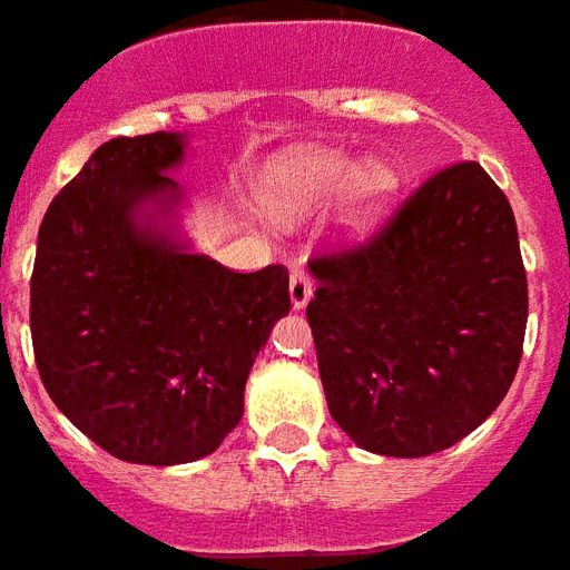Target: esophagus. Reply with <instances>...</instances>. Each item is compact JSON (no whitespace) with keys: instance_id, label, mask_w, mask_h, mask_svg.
<instances>
[{"instance_id":"34e87169","label":"esophagus","mask_w":570,"mask_h":570,"mask_svg":"<svg viewBox=\"0 0 570 570\" xmlns=\"http://www.w3.org/2000/svg\"><path fill=\"white\" fill-rule=\"evenodd\" d=\"M288 291H291V306H294V309H303V306L309 303V297H313V279H309L303 269H294V273H291Z\"/></svg>"}]
</instances>
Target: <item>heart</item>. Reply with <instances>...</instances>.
I'll use <instances>...</instances> for the list:
<instances>
[{"label":"heart","instance_id":"1","mask_svg":"<svg viewBox=\"0 0 570 570\" xmlns=\"http://www.w3.org/2000/svg\"><path fill=\"white\" fill-rule=\"evenodd\" d=\"M348 188H352L348 227L364 230L392 194L394 176L382 164L358 166L346 154L294 151L282 157L264 178V203L273 218L301 222Z\"/></svg>","mask_w":570,"mask_h":570}]
</instances>
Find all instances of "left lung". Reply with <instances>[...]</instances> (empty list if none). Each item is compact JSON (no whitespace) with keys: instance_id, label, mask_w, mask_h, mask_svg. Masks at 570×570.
<instances>
[{"instance_id":"8db88e82","label":"left lung","mask_w":570,"mask_h":570,"mask_svg":"<svg viewBox=\"0 0 570 570\" xmlns=\"http://www.w3.org/2000/svg\"><path fill=\"white\" fill-rule=\"evenodd\" d=\"M309 273L327 410L361 450H450L504 401L529 282L513 209L480 164L434 173L371 239L315 255Z\"/></svg>"}]
</instances>
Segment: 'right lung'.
<instances>
[{"instance_id": "1", "label": "right lung", "mask_w": 570, "mask_h": 570, "mask_svg": "<svg viewBox=\"0 0 570 570\" xmlns=\"http://www.w3.org/2000/svg\"><path fill=\"white\" fill-rule=\"evenodd\" d=\"M181 157V132L99 145L45 212L29 282L57 410L115 459L160 468L239 425L248 371L291 309L285 267L234 273L176 239L181 188L166 173Z\"/></svg>"}]
</instances>
